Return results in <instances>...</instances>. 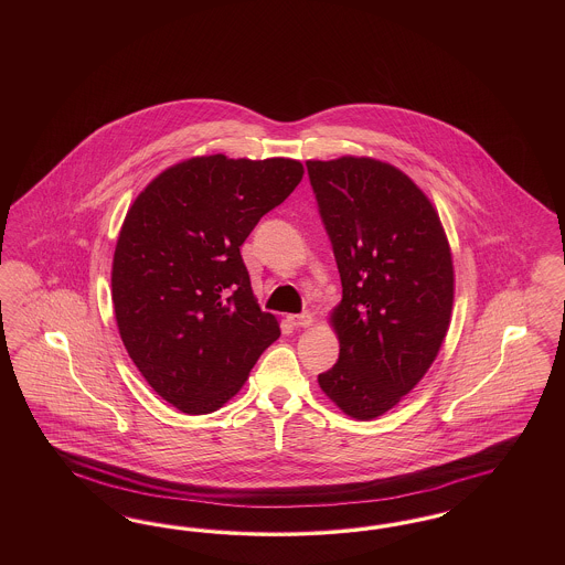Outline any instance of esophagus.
Masks as SVG:
<instances>
[{
    "instance_id": "esophagus-1",
    "label": "esophagus",
    "mask_w": 565,
    "mask_h": 565,
    "mask_svg": "<svg viewBox=\"0 0 565 565\" xmlns=\"http://www.w3.org/2000/svg\"><path fill=\"white\" fill-rule=\"evenodd\" d=\"M288 320L295 328H309L313 323V316L309 311H305V313H298V316H290Z\"/></svg>"
}]
</instances>
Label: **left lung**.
<instances>
[{"mask_svg":"<svg viewBox=\"0 0 565 565\" xmlns=\"http://www.w3.org/2000/svg\"><path fill=\"white\" fill-rule=\"evenodd\" d=\"M343 298L330 313L339 362L318 375L353 419L403 401L447 337L454 260L430 199L406 173L369 157L307 161Z\"/></svg>","mask_w":565,"mask_h":565,"instance_id":"8db88e82","label":"left lung"}]
</instances>
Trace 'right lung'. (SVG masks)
Segmentation results:
<instances>
[{"instance_id":"1","label":"right lung","mask_w":565,"mask_h":565,"mask_svg":"<svg viewBox=\"0 0 565 565\" xmlns=\"http://www.w3.org/2000/svg\"><path fill=\"white\" fill-rule=\"evenodd\" d=\"M302 173L292 159L194 157L164 169L129 207L111 263L118 332L150 387L182 413L231 401L279 339L239 247Z\"/></svg>"}]
</instances>
